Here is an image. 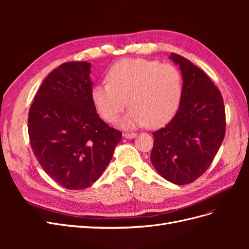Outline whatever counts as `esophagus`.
I'll use <instances>...</instances> for the list:
<instances>
[{"label":"esophagus","instance_id":"34e87169","mask_svg":"<svg viewBox=\"0 0 249 249\" xmlns=\"http://www.w3.org/2000/svg\"><path fill=\"white\" fill-rule=\"evenodd\" d=\"M124 135V138H127V139H133V138H135L137 136V134L136 133H124L123 134Z\"/></svg>","mask_w":249,"mask_h":249}]
</instances>
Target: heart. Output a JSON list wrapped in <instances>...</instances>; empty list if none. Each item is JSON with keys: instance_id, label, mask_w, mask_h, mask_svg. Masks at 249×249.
<instances>
[{"instance_id": "obj_1", "label": "heart", "mask_w": 249, "mask_h": 249, "mask_svg": "<svg viewBox=\"0 0 249 249\" xmlns=\"http://www.w3.org/2000/svg\"><path fill=\"white\" fill-rule=\"evenodd\" d=\"M108 83L97 84L91 99L97 113L115 123L127 100L131 108L120 122L124 127H160L176 115L183 97V76L177 66L156 60L125 58L107 71Z\"/></svg>"}]
</instances>
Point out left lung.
Masks as SVG:
<instances>
[{"label": "left lung", "instance_id": "obj_1", "mask_svg": "<svg viewBox=\"0 0 249 249\" xmlns=\"http://www.w3.org/2000/svg\"><path fill=\"white\" fill-rule=\"evenodd\" d=\"M183 76V97L167 125L153 133L150 160L170 183L194 182L213 162L225 135L222 95L214 83L189 60L171 53Z\"/></svg>", "mask_w": 249, "mask_h": 249}]
</instances>
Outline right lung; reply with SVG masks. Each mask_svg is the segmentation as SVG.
<instances>
[{"label": "right lung", "instance_id": "add662e5", "mask_svg": "<svg viewBox=\"0 0 249 249\" xmlns=\"http://www.w3.org/2000/svg\"><path fill=\"white\" fill-rule=\"evenodd\" d=\"M90 66L85 61L60 65L44 79L29 110V138L37 161L70 190L91 186L122 140V133L96 113Z\"/></svg>", "mask_w": 249, "mask_h": 249}]
</instances>
